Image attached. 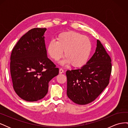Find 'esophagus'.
Masks as SVG:
<instances>
[{
	"label": "esophagus",
	"mask_w": 128,
	"mask_h": 128,
	"mask_svg": "<svg viewBox=\"0 0 128 128\" xmlns=\"http://www.w3.org/2000/svg\"><path fill=\"white\" fill-rule=\"evenodd\" d=\"M63 72H64V70L62 68H60L59 69V73L60 74H62V73H63Z\"/></svg>",
	"instance_id": "esophagus-1"
}]
</instances>
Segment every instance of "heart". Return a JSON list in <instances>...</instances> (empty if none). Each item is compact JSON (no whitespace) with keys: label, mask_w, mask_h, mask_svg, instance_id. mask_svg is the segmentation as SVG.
<instances>
[{"label":"heart","mask_w":128,"mask_h":128,"mask_svg":"<svg viewBox=\"0 0 128 128\" xmlns=\"http://www.w3.org/2000/svg\"><path fill=\"white\" fill-rule=\"evenodd\" d=\"M91 50L90 40L75 32L60 34L56 37V41L51 40L47 47L48 55L54 61L59 60L64 51L66 58L61 64H70L74 67H83L88 62Z\"/></svg>","instance_id":"b5f03b06"}]
</instances>
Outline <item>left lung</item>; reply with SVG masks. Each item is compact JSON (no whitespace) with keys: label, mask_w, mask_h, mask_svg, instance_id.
<instances>
[{"label":"left lung","mask_w":128,"mask_h":128,"mask_svg":"<svg viewBox=\"0 0 128 128\" xmlns=\"http://www.w3.org/2000/svg\"><path fill=\"white\" fill-rule=\"evenodd\" d=\"M94 54L80 69L67 70V94L78 104L92 102L109 84L111 59L100 40Z\"/></svg>","instance_id":"left-lung-1"}]
</instances>
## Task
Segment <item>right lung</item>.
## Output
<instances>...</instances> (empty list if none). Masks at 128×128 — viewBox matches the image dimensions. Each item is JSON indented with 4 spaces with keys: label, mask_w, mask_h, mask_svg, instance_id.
I'll use <instances>...</instances> for the list:
<instances>
[{
    "label": "right lung",
    "mask_w": 128,
    "mask_h": 128,
    "mask_svg": "<svg viewBox=\"0 0 128 128\" xmlns=\"http://www.w3.org/2000/svg\"><path fill=\"white\" fill-rule=\"evenodd\" d=\"M46 28H34L22 36L12 51L10 71L14 90L21 98L36 102L48 92L59 68L47 56Z\"/></svg>",
    "instance_id": "1"
}]
</instances>
